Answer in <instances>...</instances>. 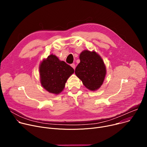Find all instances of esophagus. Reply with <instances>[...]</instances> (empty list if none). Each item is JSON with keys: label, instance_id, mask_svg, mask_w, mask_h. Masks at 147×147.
Returning a JSON list of instances; mask_svg holds the SVG:
<instances>
[{"label": "esophagus", "instance_id": "1", "mask_svg": "<svg viewBox=\"0 0 147 147\" xmlns=\"http://www.w3.org/2000/svg\"><path fill=\"white\" fill-rule=\"evenodd\" d=\"M71 66L74 69H75V68H76V65H75L74 63L71 64Z\"/></svg>", "mask_w": 147, "mask_h": 147}]
</instances>
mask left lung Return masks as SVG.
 <instances>
[{"label":"left lung","mask_w":147,"mask_h":147,"mask_svg":"<svg viewBox=\"0 0 147 147\" xmlns=\"http://www.w3.org/2000/svg\"><path fill=\"white\" fill-rule=\"evenodd\" d=\"M80 60L75 70L76 76L90 90H98L102 84L107 73L102 58L95 51L86 50L80 53Z\"/></svg>","instance_id":"obj_1"}]
</instances>
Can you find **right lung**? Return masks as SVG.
Segmentation results:
<instances>
[{"instance_id": "obj_1", "label": "right lung", "mask_w": 147, "mask_h": 147, "mask_svg": "<svg viewBox=\"0 0 147 147\" xmlns=\"http://www.w3.org/2000/svg\"><path fill=\"white\" fill-rule=\"evenodd\" d=\"M74 69L55 55H51L44 60L39 66L40 83L49 92L58 94L64 89L69 77Z\"/></svg>"}]
</instances>
